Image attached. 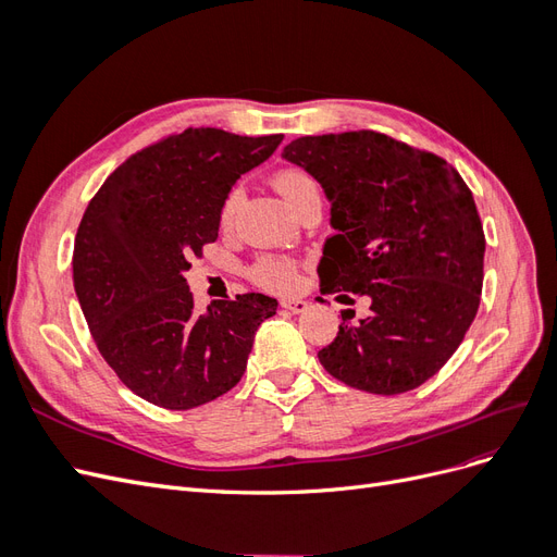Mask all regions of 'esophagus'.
<instances>
[{
    "label": "esophagus",
    "mask_w": 557,
    "mask_h": 557,
    "mask_svg": "<svg viewBox=\"0 0 557 557\" xmlns=\"http://www.w3.org/2000/svg\"><path fill=\"white\" fill-rule=\"evenodd\" d=\"M281 307L285 311H290V313H301L309 305H307L305 299H299V297H288V299H281Z\"/></svg>",
    "instance_id": "obj_1"
}]
</instances>
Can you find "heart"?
Segmentation results:
<instances>
[{
	"mask_svg": "<svg viewBox=\"0 0 557 557\" xmlns=\"http://www.w3.org/2000/svg\"><path fill=\"white\" fill-rule=\"evenodd\" d=\"M274 188L295 211L305 205L309 197L320 195L318 181L307 170H299V166H285V170H278L274 174ZM242 185H234V188H230L223 197L221 211H218V221H221L223 227H230L234 223V215H237L242 207ZM248 276L252 283H258L260 288L285 293L290 290L297 281V262L285 256H262L250 264Z\"/></svg>",
	"mask_w": 557,
	"mask_h": 557,
	"instance_id": "b5f03b06",
	"label": "heart"
}]
</instances>
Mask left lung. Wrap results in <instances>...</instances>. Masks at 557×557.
Wrapping results in <instances>:
<instances>
[{
  "mask_svg": "<svg viewBox=\"0 0 557 557\" xmlns=\"http://www.w3.org/2000/svg\"><path fill=\"white\" fill-rule=\"evenodd\" d=\"M283 158L332 201L320 293L372 299L360 325L342 313L320 364L374 395L423 385L458 350L481 301L485 234L467 183L440 156L374 129L299 137Z\"/></svg>",
  "mask_w": 557,
  "mask_h": 557,
  "instance_id": "1",
  "label": "left lung"
}]
</instances>
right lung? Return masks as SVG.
<instances>
[{"label": "right lung", "instance_id": "obj_1", "mask_svg": "<svg viewBox=\"0 0 557 557\" xmlns=\"http://www.w3.org/2000/svg\"><path fill=\"white\" fill-rule=\"evenodd\" d=\"M283 134L239 137L188 127L129 156L81 218L74 288L92 339L134 395L185 411L225 395L246 372L262 293L195 311L183 272L218 239V211L237 178L274 153Z\"/></svg>", "mask_w": 557, "mask_h": 557}]
</instances>
